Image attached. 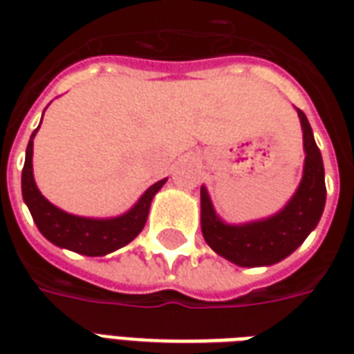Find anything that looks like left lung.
<instances>
[{
  "instance_id": "8db88e82",
  "label": "left lung",
  "mask_w": 354,
  "mask_h": 354,
  "mask_svg": "<svg viewBox=\"0 0 354 354\" xmlns=\"http://www.w3.org/2000/svg\"><path fill=\"white\" fill-rule=\"evenodd\" d=\"M304 129L305 167L296 195L279 214L263 222L246 225H225L216 216L207 189H201V230L208 246L241 267L273 266L284 260L304 243L319 223L324 201V165L313 138L311 124L301 109H297Z\"/></svg>"
}]
</instances>
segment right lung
<instances>
[{"label": "right lung", "instance_id": "obj_1", "mask_svg": "<svg viewBox=\"0 0 354 354\" xmlns=\"http://www.w3.org/2000/svg\"><path fill=\"white\" fill-rule=\"evenodd\" d=\"M39 129V127H37ZM32 134L26 147V161L22 169V197L32 212L37 230L43 237H47L53 245L62 246L85 256H106L121 246L129 245L146 225L149 205L153 195L161 189L167 178L153 184L147 189L134 207L127 214L111 220H93L80 218L60 210L43 197L34 182L32 172V153H34V136Z\"/></svg>", "mask_w": 354, "mask_h": 354}]
</instances>
